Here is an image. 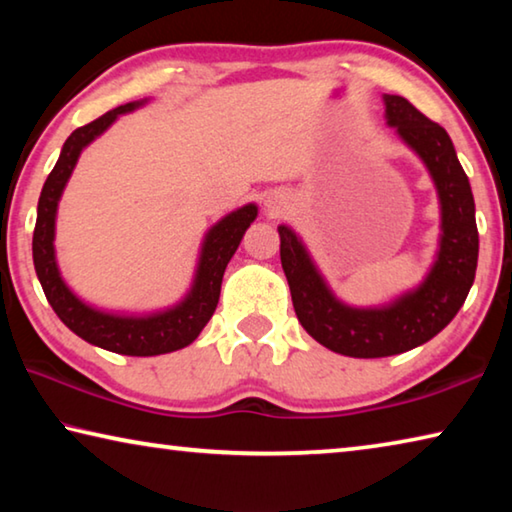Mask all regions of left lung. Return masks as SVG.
Listing matches in <instances>:
<instances>
[{
	"mask_svg": "<svg viewBox=\"0 0 512 512\" xmlns=\"http://www.w3.org/2000/svg\"><path fill=\"white\" fill-rule=\"evenodd\" d=\"M384 101L388 124L427 164L443 205L438 262L422 287L384 309L345 307L327 291L298 237L284 225L277 228L282 268L300 325L325 348L357 359L391 357L433 339L463 307L479 259L474 196L447 131L404 97L386 94Z\"/></svg>",
	"mask_w": 512,
	"mask_h": 512,
	"instance_id": "obj_1",
	"label": "left lung"
}]
</instances>
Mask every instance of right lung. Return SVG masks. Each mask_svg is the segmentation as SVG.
I'll list each match as a JSON object with an SVG mask.
<instances>
[{"mask_svg":"<svg viewBox=\"0 0 512 512\" xmlns=\"http://www.w3.org/2000/svg\"><path fill=\"white\" fill-rule=\"evenodd\" d=\"M137 103H126L115 110L106 112L99 119L90 121L67 137L60 151L56 167L51 169L49 178L42 187L38 201V219L33 230V264H36L38 280L42 291L54 307L56 316L72 329L76 336L92 345H99L103 350L128 354V357H153L185 348L192 343L201 329L212 318L221 296V282L225 266L230 257L235 255L248 225L255 221L257 207L246 205L241 210L225 216L210 230L205 244L201 264H198L194 289L185 302H180L176 309L164 311V314L146 316V318H121L101 314L74 296L60 280L56 257H54V223L58 198L63 194L69 173H72L76 160L94 137L101 135L117 119L121 112L133 110Z\"/></svg>","mask_w":512,"mask_h":512,"instance_id":"1","label":"right lung"}]
</instances>
